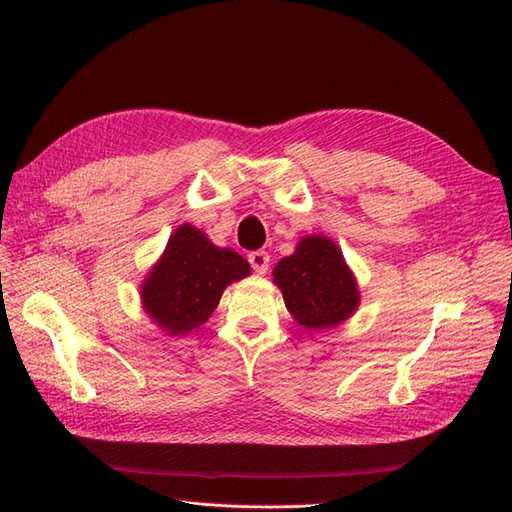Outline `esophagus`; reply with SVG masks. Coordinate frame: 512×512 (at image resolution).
<instances>
[{
    "mask_svg": "<svg viewBox=\"0 0 512 512\" xmlns=\"http://www.w3.org/2000/svg\"><path fill=\"white\" fill-rule=\"evenodd\" d=\"M247 260H250V265H252V269L256 271V273H267V269H269V260H271V256L267 254V252H262V250H258V252H252L250 256H247Z\"/></svg>",
    "mask_w": 512,
    "mask_h": 512,
    "instance_id": "34e87169",
    "label": "esophagus"
}]
</instances>
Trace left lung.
<instances>
[{"mask_svg": "<svg viewBox=\"0 0 512 512\" xmlns=\"http://www.w3.org/2000/svg\"><path fill=\"white\" fill-rule=\"evenodd\" d=\"M292 318L305 329H331L359 307V286L344 254L329 237H303L273 269Z\"/></svg>", "mask_w": 512, "mask_h": 512, "instance_id": "obj_1", "label": "left lung"}]
</instances>
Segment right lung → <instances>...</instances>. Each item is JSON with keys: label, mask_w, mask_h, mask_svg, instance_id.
Segmentation results:
<instances>
[{"label": "right lung", "mask_w": 512, "mask_h": 512, "mask_svg": "<svg viewBox=\"0 0 512 512\" xmlns=\"http://www.w3.org/2000/svg\"><path fill=\"white\" fill-rule=\"evenodd\" d=\"M252 273L237 252L213 245L192 224L170 235L162 258L141 286L149 318L170 335H183L207 322L228 284Z\"/></svg>", "instance_id": "right-lung-1"}]
</instances>
